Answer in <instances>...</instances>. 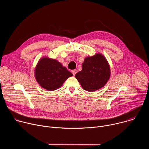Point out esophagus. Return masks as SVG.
Returning a JSON list of instances; mask_svg holds the SVG:
<instances>
[{
  "label": "esophagus",
  "mask_w": 149,
  "mask_h": 149,
  "mask_svg": "<svg viewBox=\"0 0 149 149\" xmlns=\"http://www.w3.org/2000/svg\"><path fill=\"white\" fill-rule=\"evenodd\" d=\"M71 72H72L73 75H75L77 74V70H72Z\"/></svg>",
  "instance_id": "1"
}]
</instances>
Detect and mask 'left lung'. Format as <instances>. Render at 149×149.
<instances>
[{
    "instance_id": "left-lung-1",
    "label": "left lung",
    "mask_w": 149,
    "mask_h": 149,
    "mask_svg": "<svg viewBox=\"0 0 149 149\" xmlns=\"http://www.w3.org/2000/svg\"><path fill=\"white\" fill-rule=\"evenodd\" d=\"M110 77V65L106 58L101 54L85 58L82 71L75 74V78L83 89L90 92L103 87Z\"/></svg>"
}]
</instances>
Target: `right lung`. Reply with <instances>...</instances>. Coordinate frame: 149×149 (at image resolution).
<instances>
[{
    "mask_svg": "<svg viewBox=\"0 0 149 149\" xmlns=\"http://www.w3.org/2000/svg\"><path fill=\"white\" fill-rule=\"evenodd\" d=\"M73 75L58 61L48 57L41 58L35 70V76L40 86L48 91H54L62 86Z\"/></svg>",
    "mask_w": 149,
    "mask_h": 149,
    "instance_id": "obj_1",
    "label": "right lung"
}]
</instances>
